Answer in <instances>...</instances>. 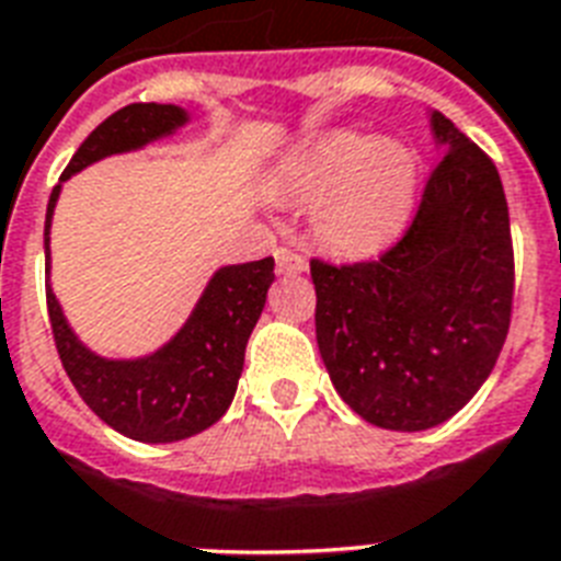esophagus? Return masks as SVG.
<instances>
[{"label":"esophagus","instance_id":"34e87169","mask_svg":"<svg viewBox=\"0 0 561 561\" xmlns=\"http://www.w3.org/2000/svg\"><path fill=\"white\" fill-rule=\"evenodd\" d=\"M306 267V255L299 253V250H294V247H279V250H276V271L285 273V276H290V273H302Z\"/></svg>","mask_w":561,"mask_h":561}]
</instances>
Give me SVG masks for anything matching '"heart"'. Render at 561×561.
<instances>
[{"mask_svg":"<svg viewBox=\"0 0 561 561\" xmlns=\"http://www.w3.org/2000/svg\"><path fill=\"white\" fill-rule=\"evenodd\" d=\"M273 192L317 201L314 232L341 255H369L396 238L416 194V157L401 142L332 130L282 162Z\"/></svg>","mask_w":561,"mask_h":561,"instance_id":"obj_1","label":"heart"}]
</instances>
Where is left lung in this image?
<instances>
[{
  "label": "left lung",
  "instance_id": "obj_1",
  "mask_svg": "<svg viewBox=\"0 0 561 561\" xmlns=\"http://www.w3.org/2000/svg\"><path fill=\"white\" fill-rule=\"evenodd\" d=\"M445 151L404 236L378 259H311L317 346L334 390L390 431L451 419L504 350L515 294L506 194L495 162L431 116Z\"/></svg>",
  "mask_w": 561,
  "mask_h": 561
}]
</instances>
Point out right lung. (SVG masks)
<instances>
[{
  "label": "right lung",
  "instance_id": "right-lung-1",
  "mask_svg": "<svg viewBox=\"0 0 561 561\" xmlns=\"http://www.w3.org/2000/svg\"><path fill=\"white\" fill-rule=\"evenodd\" d=\"M183 122L186 113L174 104H127L83 139L60 180H69L101 157L142 148ZM57 194L60 186L51 188L46 209V271L48 227ZM271 282V255L220 267L178 337L139 360H104L92 355L72 334L46 285L48 323L69 381L95 416L139 443H178L201 434L227 413L244 369L247 341L262 317Z\"/></svg>",
  "mask_w": 561,
  "mask_h": 561
}]
</instances>
